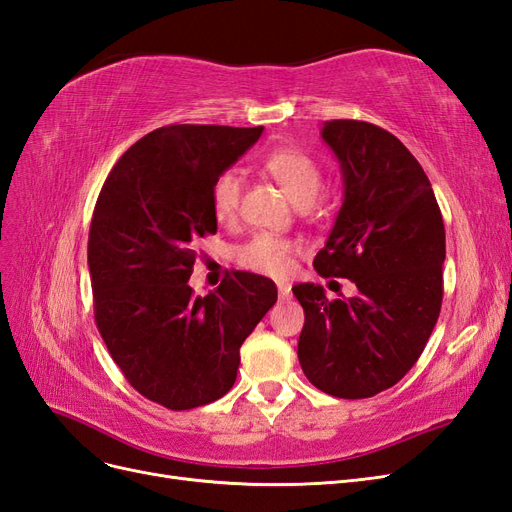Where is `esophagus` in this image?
Returning <instances> with one entry per match:
<instances>
[{
  "mask_svg": "<svg viewBox=\"0 0 512 512\" xmlns=\"http://www.w3.org/2000/svg\"><path fill=\"white\" fill-rule=\"evenodd\" d=\"M277 294H280V299H282V301H288V299L292 297L290 284H286V282H280V284H277Z\"/></svg>",
  "mask_w": 512,
  "mask_h": 512,
  "instance_id": "34e87169",
  "label": "esophagus"
}]
</instances>
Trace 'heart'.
Masks as SVG:
<instances>
[{"mask_svg":"<svg viewBox=\"0 0 512 512\" xmlns=\"http://www.w3.org/2000/svg\"><path fill=\"white\" fill-rule=\"evenodd\" d=\"M267 173L280 183V188L288 194L294 205L305 207L316 198L322 173L312 156H307L299 147H275L267 153L265 162ZM243 196V177L237 170H222L213 179L211 185V207L213 215L220 222L228 224L237 218ZM299 252V245L275 235H256L250 241H245L235 250L237 265L243 269L269 275V277H284L292 269V258Z\"/></svg>","mask_w":512,"mask_h":512,"instance_id":"1","label":"heart"}]
</instances>
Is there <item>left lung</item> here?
Returning a JSON list of instances; mask_svg holds the SVG:
<instances>
[{
  "label": "left lung",
  "instance_id": "obj_1",
  "mask_svg": "<svg viewBox=\"0 0 512 512\" xmlns=\"http://www.w3.org/2000/svg\"><path fill=\"white\" fill-rule=\"evenodd\" d=\"M322 138L344 175V205L314 258L322 277H346L352 299L322 286L292 288L305 312L299 363L316 389L374 397L404 378L442 307L444 222L421 164L397 136L356 119L324 121Z\"/></svg>",
  "mask_w": 512,
  "mask_h": 512
}]
</instances>
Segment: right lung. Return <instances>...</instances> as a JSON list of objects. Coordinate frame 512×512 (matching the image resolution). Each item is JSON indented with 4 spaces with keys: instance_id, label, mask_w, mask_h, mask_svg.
Returning a JSON list of instances; mask_svg holds the SVG:
<instances>
[{
    "instance_id": "add662e5",
    "label": "right lung",
    "mask_w": 512,
    "mask_h": 512,
    "mask_svg": "<svg viewBox=\"0 0 512 512\" xmlns=\"http://www.w3.org/2000/svg\"><path fill=\"white\" fill-rule=\"evenodd\" d=\"M260 134L158 128L123 153L100 190L87 243L98 331L126 380L168 410L224 397L241 344L277 301L275 284L256 273L232 271L207 297L188 284L198 239L218 232L213 179Z\"/></svg>"
}]
</instances>
